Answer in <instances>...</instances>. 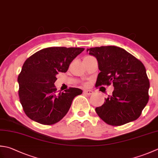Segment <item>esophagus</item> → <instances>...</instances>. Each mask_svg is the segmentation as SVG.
<instances>
[{
  "label": "esophagus",
  "mask_w": 158,
  "mask_h": 158,
  "mask_svg": "<svg viewBox=\"0 0 158 158\" xmlns=\"http://www.w3.org/2000/svg\"><path fill=\"white\" fill-rule=\"evenodd\" d=\"M83 92H84L85 94H88V95H91L94 93V92L92 90H89V89H85V90L83 91Z\"/></svg>",
  "instance_id": "1"
}]
</instances>
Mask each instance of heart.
<instances>
[{"label": "heart", "instance_id": "b5f03b06", "mask_svg": "<svg viewBox=\"0 0 158 158\" xmlns=\"http://www.w3.org/2000/svg\"><path fill=\"white\" fill-rule=\"evenodd\" d=\"M88 57H89V56H88V57H85V58H88Z\"/></svg>", "mask_w": 158, "mask_h": 158}]
</instances>
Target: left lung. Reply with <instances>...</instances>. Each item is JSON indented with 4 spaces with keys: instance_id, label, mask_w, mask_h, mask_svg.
<instances>
[{
    "instance_id": "1",
    "label": "left lung",
    "mask_w": 158,
    "mask_h": 158,
    "mask_svg": "<svg viewBox=\"0 0 158 158\" xmlns=\"http://www.w3.org/2000/svg\"><path fill=\"white\" fill-rule=\"evenodd\" d=\"M98 61L96 87H114L112 95L96 107L98 116L107 124L120 126L134 121L141 115L149 101V80L144 64L125 49L114 46L88 48Z\"/></svg>"
}]
</instances>
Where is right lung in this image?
I'll use <instances>...</instances> for the list:
<instances>
[{"label": "right lung", "instance_id": "add662e5", "mask_svg": "<svg viewBox=\"0 0 158 158\" xmlns=\"http://www.w3.org/2000/svg\"><path fill=\"white\" fill-rule=\"evenodd\" d=\"M83 48L49 47L27 59L18 77L20 102L26 115L45 125L57 123L69 112L73 100L82 94L70 88L57 94L56 75L66 73L70 63Z\"/></svg>", "mask_w": 158, "mask_h": 158}]
</instances>
